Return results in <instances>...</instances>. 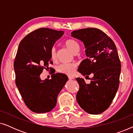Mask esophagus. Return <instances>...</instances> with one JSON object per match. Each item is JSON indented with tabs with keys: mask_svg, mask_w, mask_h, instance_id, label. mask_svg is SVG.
<instances>
[{
	"mask_svg": "<svg viewBox=\"0 0 133 133\" xmlns=\"http://www.w3.org/2000/svg\"><path fill=\"white\" fill-rule=\"evenodd\" d=\"M68 79L70 80H72V79H74V77L72 76H68Z\"/></svg>",
	"mask_w": 133,
	"mask_h": 133,
	"instance_id": "34e87169",
	"label": "esophagus"
}]
</instances>
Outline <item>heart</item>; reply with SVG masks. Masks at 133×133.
<instances>
[{
    "label": "heart",
    "mask_w": 133,
    "mask_h": 133,
    "mask_svg": "<svg viewBox=\"0 0 133 133\" xmlns=\"http://www.w3.org/2000/svg\"><path fill=\"white\" fill-rule=\"evenodd\" d=\"M65 46L70 50L72 53L76 54L81 49V46L79 43L76 40L69 39L66 40L64 43ZM50 57L52 61H56L57 59L56 55V50L55 47H52L50 50ZM77 68V65L74 63H62L57 67V71L60 73L66 74V75H72L75 72V70Z\"/></svg>",
    "instance_id": "1"
}]
</instances>
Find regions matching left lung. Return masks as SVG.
Masks as SVG:
<instances>
[{"label": "left lung", "instance_id": "1", "mask_svg": "<svg viewBox=\"0 0 133 133\" xmlns=\"http://www.w3.org/2000/svg\"><path fill=\"white\" fill-rule=\"evenodd\" d=\"M72 37L84 43L87 59L79 65V71L88 78H76L79 85L76 99L80 107L91 114H101L112 103L119 88L121 63L114 42L99 29L87 28L74 31Z\"/></svg>", "mask_w": 133, "mask_h": 133}]
</instances>
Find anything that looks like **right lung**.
Instances as JSON below:
<instances>
[{
  "mask_svg": "<svg viewBox=\"0 0 133 133\" xmlns=\"http://www.w3.org/2000/svg\"><path fill=\"white\" fill-rule=\"evenodd\" d=\"M63 33L62 31L41 28L30 32L20 42L14 62L16 85L25 105L32 112L51 111L68 81L65 74L58 73L52 74L50 80L42 81L40 77L43 70L52 63L50 50Z\"/></svg>",
  "mask_w": 133,
  "mask_h": 133,
  "instance_id": "right-lung-1",
  "label": "right lung"
}]
</instances>
